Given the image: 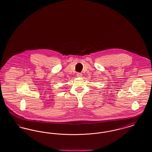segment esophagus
<instances>
[{"mask_svg":"<svg viewBox=\"0 0 152 152\" xmlns=\"http://www.w3.org/2000/svg\"><path fill=\"white\" fill-rule=\"evenodd\" d=\"M77 76L78 77H81L83 76V75H82L81 73H77Z\"/></svg>","mask_w":152,"mask_h":152,"instance_id":"obj_1","label":"esophagus"}]
</instances>
